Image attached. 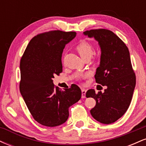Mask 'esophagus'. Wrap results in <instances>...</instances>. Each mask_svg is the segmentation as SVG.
<instances>
[{"mask_svg":"<svg viewBox=\"0 0 146 146\" xmlns=\"http://www.w3.org/2000/svg\"><path fill=\"white\" fill-rule=\"evenodd\" d=\"M86 90L82 88V98H86Z\"/></svg>","mask_w":146,"mask_h":146,"instance_id":"esophagus-1","label":"esophagus"}]
</instances>
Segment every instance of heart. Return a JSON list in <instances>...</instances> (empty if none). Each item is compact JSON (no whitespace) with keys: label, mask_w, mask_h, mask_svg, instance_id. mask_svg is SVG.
<instances>
[{"label":"heart","mask_w":146,"mask_h":146,"mask_svg":"<svg viewBox=\"0 0 146 146\" xmlns=\"http://www.w3.org/2000/svg\"><path fill=\"white\" fill-rule=\"evenodd\" d=\"M75 48L84 60L86 59V58H90L94 53V48H93V45L91 43L86 40L80 42L77 45Z\"/></svg>","instance_id":"1"}]
</instances>
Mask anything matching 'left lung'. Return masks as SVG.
<instances>
[{
  "instance_id": "1",
  "label": "left lung",
  "mask_w": 146,
  "mask_h": 146,
  "mask_svg": "<svg viewBox=\"0 0 146 146\" xmlns=\"http://www.w3.org/2000/svg\"><path fill=\"white\" fill-rule=\"evenodd\" d=\"M84 34L94 38L101 48L100 64L95 78L97 83L107 87L104 93H95L94 89L86 92V98H93L96 101L90 114L102 123H114L128 110L136 84L128 48L110 30L92 29Z\"/></svg>"
}]
</instances>
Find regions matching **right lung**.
Listing matches in <instances>:
<instances>
[{
    "label": "right lung",
    "instance_id": "obj_1",
    "mask_svg": "<svg viewBox=\"0 0 146 146\" xmlns=\"http://www.w3.org/2000/svg\"><path fill=\"white\" fill-rule=\"evenodd\" d=\"M76 36L75 31L55 30L33 37L20 63V91L33 119L55 127L67 120L68 108L82 97L78 86L60 90L53 78L62 72V54L65 45Z\"/></svg>",
    "mask_w": 146,
    "mask_h": 146
}]
</instances>
